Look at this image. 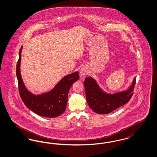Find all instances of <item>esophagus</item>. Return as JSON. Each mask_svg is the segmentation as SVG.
<instances>
[{"instance_id":"34e87169","label":"esophagus","mask_w":157,"mask_h":157,"mask_svg":"<svg viewBox=\"0 0 157 157\" xmlns=\"http://www.w3.org/2000/svg\"><path fill=\"white\" fill-rule=\"evenodd\" d=\"M80 73L82 76L85 75L87 74V69L85 68H82V69L80 71Z\"/></svg>"}]
</instances>
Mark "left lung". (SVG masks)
I'll return each mask as SVG.
<instances>
[{
  "label": "left lung",
  "instance_id": "1",
  "mask_svg": "<svg viewBox=\"0 0 157 157\" xmlns=\"http://www.w3.org/2000/svg\"><path fill=\"white\" fill-rule=\"evenodd\" d=\"M136 78L126 91L108 94L101 90L94 79L87 77L83 82L86 98L90 109L98 114H108L126 104L132 98Z\"/></svg>",
  "mask_w": 157,
  "mask_h": 157
}]
</instances>
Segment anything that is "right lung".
<instances>
[{"label": "right lung", "instance_id": "1", "mask_svg": "<svg viewBox=\"0 0 157 157\" xmlns=\"http://www.w3.org/2000/svg\"><path fill=\"white\" fill-rule=\"evenodd\" d=\"M16 65V75L18 81L19 94L26 107L34 113L45 117H56L65 111L69 89L75 82L79 78L78 72L65 76L50 92L34 95L27 90L20 74L21 52Z\"/></svg>", "mask_w": 157, "mask_h": 157}]
</instances>
